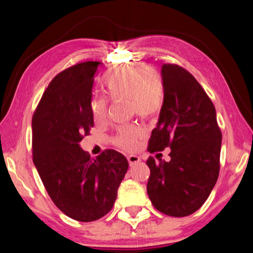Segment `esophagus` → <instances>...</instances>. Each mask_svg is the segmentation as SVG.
<instances>
[{"label": "esophagus", "instance_id": "1", "mask_svg": "<svg viewBox=\"0 0 253 253\" xmlns=\"http://www.w3.org/2000/svg\"><path fill=\"white\" fill-rule=\"evenodd\" d=\"M127 160H128V163H129L130 166H134L136 164H138V163H140V158L137 155H128Z\"/></svg>", "mask_w": 253, "mask_h": 253}]
</instances>
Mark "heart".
Segmentation results:
<instances>
[{
  "label": "heart",
  "mask_w": 253,
  "mask_h": 253,
  "mask_svg": "<svg viewBox=\"0 0 253 253\" xmlns=\"http://www.w3.org/2000/svg\"><path fill=\"white\" fill-rule=\"evenodd\" d=\"M105 95L111 101L128 100L131 113L148 118L161 110L164 101V85L155 72L145 68L123 66L115 68L102 79ZM90 111L93 121L104 123L107 118V104L104 99H92ZM143 131L135 126L119 129L116 142L126 149L132 151L138 145Z\"/></svg>",
  "instance_id": "heart-1"
}]
</instances>
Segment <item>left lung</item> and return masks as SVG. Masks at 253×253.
Wrapping results in <instances>:
<instances>
[{"label":"left lung","mask_w":253,"mask_h":253,"mask_svg":"<svg viewBox=\"0 0 253 253\" xmlns=\"http://www.w3.org/2000/svg\"><path fill=\"white\" fill-rule=\"evenodd\" d=\"M164 101L148 152L170 148V161L147 160V194L158 211L187 216L202 207L219 177L222 134L207 92L190 72L162 66Z\"/></svg>","instance_id":"1"}]
</instances>
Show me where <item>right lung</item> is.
<instances>
[{
	"mask_svg": "<svg viewBox=\"0 0 253 253\" xmlns=\"http://www.w3.org/2000/svg\"><path fill=\"white\" fill-rule=\"evenodd\" d=\"M100 62L72 66L51 81L32 118L34 166L57 208L71 219L91 222L114 207L128 162L107 149L90 158L79 143L93 127V76Z\"/></svg>",
	"mask_w": 253,
	"mask_h": 253,
	"instance_id": "obj_1",
	"label": "right lung"
}]
</instances>
